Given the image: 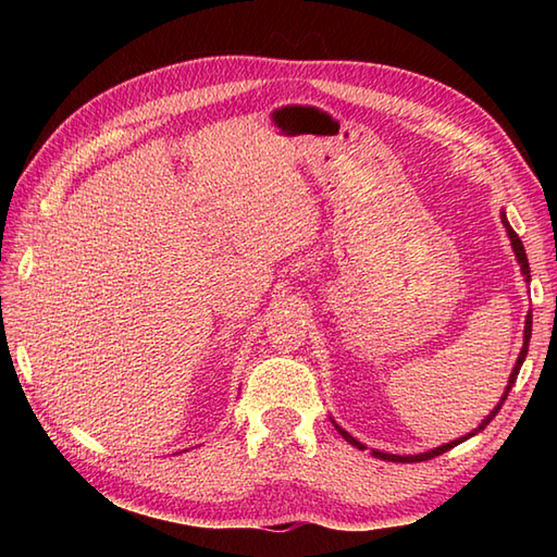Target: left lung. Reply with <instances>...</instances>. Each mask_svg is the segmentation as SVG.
I'll list each match as a JSON object with an SVG mask.
<instances>
[{
    "label": "left lung",
    "instance_id": "8db88e82",
    "mask_svg": "<svg viewBox=\"0 0 557 557\" xmlns=\"http://www.w3.org/2000/svg\"><path fill=\"white\" fill-rule=\"evenodd\" d=\"M503 224L507 227V234H510V239H512V248H515V253H517V260L519 263H522V272L527 275V282L531 280L529 277V260H527V253H524V246H522V242H519V236L515 234V230L510 227V224H507V220H505V215H503ZM529 339H531V313L527 315V325H524V347H522V351H519V359H517V366H515V371H512V375H510V385H507V389H505V395H503V399H500V405L495 407L493 411H491V417L483 421L481 425H479V431H483L486 429V425L491 423V419L495 417V413L500 411V407L505 405V399H507V393H510L512 389V385H515V381H517V375H519V369H522V363H524V359H527V351H529ZM337 431L342 433V437H345L347 443H351L354 447H359V449H366L359 441H354V437L347 433V431H342L339 425H337ZM474 435V433H471ZM461 441H455V443H447V445H441V447H435V449H431V453H423V455H413V457H399V455H385V453H377V449H373V457H377V459H393V461H425V459H433V457H437V455H443V453H447V449H453L455 445H459Z\"/></svg>",
    "mask_w": 557,
    "mask_h": 557
}]
</instances>
